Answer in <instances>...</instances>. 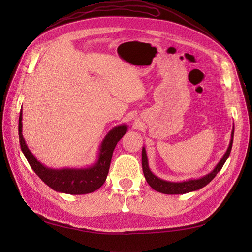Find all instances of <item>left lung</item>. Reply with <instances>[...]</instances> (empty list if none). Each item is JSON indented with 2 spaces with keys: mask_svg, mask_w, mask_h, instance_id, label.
<instances>
[{
  "mask_svg": "<svg viewBox=\"0 0 252 252\" xmlns=\"http://www.w3.org/2000/svg\"><path fill=\"white\" fill-rule=\"evenodd\" d=\"M233 138H234V126H233V131L231 134V142H229L227 151L225 154H224V156L222 157L220 161H219V163L216 165V168L213 169L210 173L203 175L202 178L190 179V180L183 181V182L165 181V180L160 179V178H158V176L155 175L151 171V169H149L146 149H145V147H143V149H142V167H143L144 176H145L147 183L149 184V186L152 187V189H154L155 190H157L159 192H162V194L179 195V194H186V192H190V191L200 189L203 186H206L207 184L210 183V182L216 178V175L220 172V170L222 169L224 163H225V161L229 156V154H231L232 145H233Z\"/></svg>",
  "mask_w": 252,
  "mask_h": 252,
  "instance_id": "obj_1",
  "label": "left lung"
}]
</instances>
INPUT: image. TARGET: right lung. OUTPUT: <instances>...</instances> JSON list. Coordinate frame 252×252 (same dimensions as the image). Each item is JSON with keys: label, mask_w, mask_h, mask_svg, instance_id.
I'll return each instance as SVG.
<instances>
[{"label": "right lung", "mask_w": 252, "mask_h": 252, "mask_svg": "<svg viewBox=\"0 0 252 252\" xmlns=\"http://www.w3.org/2000/svg\"><path fill=\"white\" fill-rule=\"evenodd\" d=\"M23 109L19 115L18 135L20 148L30 167L36 175L58 192H65L70 195H83L93 192L105 183L110 167L112 153L117 143L127 131L126 125H120L111 129L103 142L100 143L99 152L96 162L88 168H63L52 169L46 167L37 160L30 152L23 136Z\"/></svg>", "instance_id": "obj_1"}]
</instances>
